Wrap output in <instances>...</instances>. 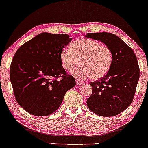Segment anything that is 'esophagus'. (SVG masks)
Instances as JSON below:
<instances>
[{
	"label": "esophagus",
	"instance_id": "obj_1",
	"mask_svg": "<svg viewBox=\"0 0 148 148\" xmlns=\"http://www.w3.org/2000/svg\"><path fill=\"white\" fill-rule=\"evenodd\" d=\"M76 84L77 85H81V84H83V82H82L81 80H79V79H76Z\"/></svg>",
	"mask_w": 148,
	"mask_h": 148
}]
</instances>
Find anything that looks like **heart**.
I'll return each mask as SVG.
<instances>
[{
    "label": "heart",
    "mask_w": 148,
    "mask_h": 148,
    "mask_svg": "<svg viewBox=\"0 0 148 148\" xmlns=\"http://www.w3.org/2000/svg\"><path fill=\"white\" fill-rule=\"evenodd\" d=\"M60 60L63 68L72 72L79 65L82 67L74 73L77 78L99 79L108 73L112 64V53L108 47L89 38H79L71 44V48L61 51Z\"/></svg>",
    "instance_id": "heart-1"
}]
</instances>
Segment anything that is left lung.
<instances>
[{
	"label": "left lung",
	"instance_id": "8db88e82",
	"mask_svg": "<svg viewBox=\"0 0 148 148\" xmlns=\"http://www.w3.org/2000/svg\"><path fill=\"white\" fill-rule=\"evenodd\" d=\"M86 38L102 42L111 49L112 64L104 77L91 82L92 93L88 108L101 117H112L132 103L139 79L140 69L132 48L118 36L107 32L89 33Z\"/></svg>",
	"mask_w": 148,
	"mask_h": 148
}]
</instances>
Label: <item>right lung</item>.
Here are the masks:
<instances>
[{
	"instance_id": "1",
	"label": "right lung",
	"mask_w": 148,
	"mask_h": 148,
	"mask_svg": "<svg viewBox=\"0 0 148 148\" xmlns=\"http://www.w3.org/2000/svg\"><path fill=\"white\" fill-rule=\"evenodd\" d=\"M71 40L67 34L41 33L16 50L10 78L16 101L29 113L40 117L53 113L66 92L75 86L60 60L61 51Z\"/></svg>"
}]
</instances>
